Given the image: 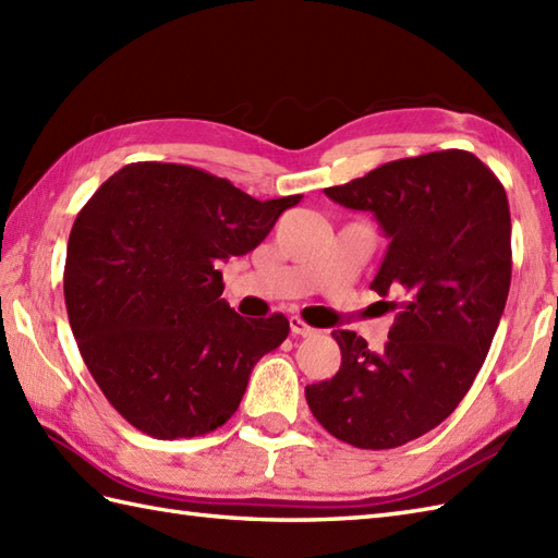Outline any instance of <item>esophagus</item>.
<instances>
[{"label": "esophagus", "mask_w": 558, "mask_h": 558, "mask_svg": "<svg viewBox=\"0 0 558 558\" xmlns=\"http://www.w3.org/2000/svg\"><path fill=\"white\" fill-rule=\"evenodd\" d=\"M290 330L292 336H302V338L314 336V328L310 324H304V318L300 316H290Z\"/></svg>", "instance_id": "1"}]
</instances>
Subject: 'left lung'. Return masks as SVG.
Instances as JSON below:
<instances>
[{
  "label": "left lung",
  "instance_id": "left-lung-1",
  "mask_svg": "<svg viewBox=\"0 0 558 558\" xmlns=\"http://www.w3.org/2000/svg\"><path fill=\"white\" fill-rule=\"evenodd\" d=\"M324 192L374 213L390 236L372 290L396 318L384 352L354 330H336L340 369L304 396L340 441L396 448L458 408L492 348L513 268L506 189L477 156L450 148Z\"/></svg>",
  "mask_w": 558,
  "mask_h": 558
}]
</instances>
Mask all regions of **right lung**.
<instances>
[{"label":"right lung","mask_w":558,"mask_h":558,"mask_svg":"<svg viewBox=\"0 0 558 558\" xmlns=\"http://www.w3.org/2000/svg\"><path fill=\"white\" fill-rule=\"evenodd\" d=\"M300 194L256 201L192 165L114 172L69 234L64 300L81 357L153 438L204 436L240 408L254 364L290 333L220 300V260L252 252Z\"/></svg>","instance_id":"obj_1"}]
</instances>
